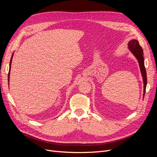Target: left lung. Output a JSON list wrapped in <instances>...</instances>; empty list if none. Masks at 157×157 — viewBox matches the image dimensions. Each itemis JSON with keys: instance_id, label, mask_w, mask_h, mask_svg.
I'll use <instances>...</instances> for the list:
<instances>
[{"instance_id": "left-lung-1", "label": "left lung", "mask_w": 157, "mask_h": 157, "mask_svg": "<svg viewBox=\"0 0 157 157\" xmlns=\"http://www.w3.org/2000/svg\"><path fill=\"white\" fill-rule=\"evenodd\" d=\"M128 49L132 52V54L134 55L136 58L137 59V61L139 63V66L140 68V71L141 73L142 78H143V82H144V98L145 93V89L147 86V73L146 70L145 68V64H144V52L142 48L140 46L139 42L136 39H132L128 42Z\"/></svg>"}]
</instances>
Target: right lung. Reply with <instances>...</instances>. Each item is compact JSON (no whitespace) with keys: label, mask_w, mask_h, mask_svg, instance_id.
Returning <instances> with one entry per match:
<instances>
[{"label":"right lung","mask_w":157,"mask_h":157,"mask_svg":"<svg viewBox=\"0 0 157 157\" xmlns=\"http://www.w3.org/2000/svg\"><path fill=\"white\" fill-rule=\"evenodd\" d=\"M13 53L12 54V56L11 57V59L10 61V67H9V73H8V83L9 81H10V69H11V64H12V58H13Z\"/></svg>","instance_id":"1"}]
</instances>
